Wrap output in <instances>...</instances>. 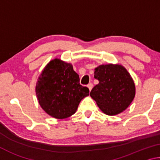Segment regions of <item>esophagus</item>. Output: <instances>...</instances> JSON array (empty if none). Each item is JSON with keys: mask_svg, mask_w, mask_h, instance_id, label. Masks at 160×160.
Here are the masks:
<instances>
[{"mask_svg": "<svg viewBox=\"0 0 160 160\" xmlns=\"http://www.w3.org/2000/svg\"><path fill=\"white\" fill-rule=\"evenodd\" d=\"M92 87H93V85H92V83H89L88 85V88H89V90H90V91H91V90L92 89Z\"/></svg>", "mask_w": 160, "mask_h": 160, "instance_id": "1", "label": "esophagus"}]
</instances>
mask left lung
Segmentation results:
<instances>
[{
    "instance_id": "obj_1",
    "label": "left lung",
    "mask_w": 160,
    "mask_h": 160,
    "mask_svg": "<svg viewBox=\"0 0 160 160\" xmlns=\"http://www.w3.org/2000/svg\"><path fill=\"white\" fill-rule=\"evenodd\" d=\"M94 77L99 83L90 96L102 112L113 116L128 107L135 97V86L125 68L119 64L100 65L94 69Z\"/></svg>"
}]
</instances>
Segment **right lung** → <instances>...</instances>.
Listing matches in <instances>:
<instances>
[{
    "mask_svg": "<svg viewBox=\"0 0 160 160\" xmlns=\"http://www.w3.org/2000/svg\"><path fill=\"white\" fill-rule=\"evenodd\" d=\"M36 94L44 112L58 119L74 114L90 90L80 84L72 64L55 58L45 66L36 85Z\"/></svg>",
    "mask_w": 160,
    "mask_h": 160,
    "instance_id": "add662e5",
    "label": "right lung"
}]
</instances>
